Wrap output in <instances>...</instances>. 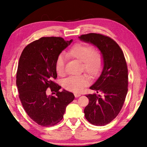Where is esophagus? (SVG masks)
Segmentation results:
<instances>
[{
  "label": "esophagus",
  "mask_w": 147,
  "mask_h": 147,
  "mask_svg": "<svg viewBox=\"0 0 147 147\" xmlns=\"http://www.w3.org/2000/svg\"><path fill=\"white\" fill-rule=\"evenodd\" d=\"M74 96H75V97H80V96H81V94H80L75 93V94H74Z\"/></svg>",
  "instance_id": "esophagus-1"
}]
</instances>
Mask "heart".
Returning a JSON list of instances; mask_svg holds the SVG:
<instances>
[{"instance_id":"1","label":"heart","mask_w":147,"mask_h":147,"mask_svg":"<svg viewBox=\"0 0 147 147\" xmlns=\"http://www.w3.org/2000/svg\"><path fill=\"white\" fill-rule=\"evenodd\" d=\"M68 55L71 58L82 61V68L90 77L98 76L103 67L104 58L101 51L94 49L92 45L79 42L74 45L68 51ZM65 57L63 54H59L55 60V68L57 74L62 77L65 74ZM89 83V77L86 75L71 76L65 79L63 87L65 89L74 92H79Z\"/></svg>"}]
</instances>
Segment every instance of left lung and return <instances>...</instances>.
Here are the masks:
<instances>
[{
    "mask_svg": "<svg viewBox=\"0 0 147 147\" xmlns=\"http://www.w3.org/2000/svg\"><path fill=\"white\" fill-rule=\"evenodd\" d=\"M79 38L95 45L102 54V74L90 87L99 94L86 95L89 102L84 113L90 123L105 126L118 115L128 92V67L125 55L118 43L107 36L89 33L81 35Z\"/></svg>",
    "mask_w": 147,
    "mask_h": 147,
    "instance_id": "obj_1",
    "label": "left lung"
}]
</instances>
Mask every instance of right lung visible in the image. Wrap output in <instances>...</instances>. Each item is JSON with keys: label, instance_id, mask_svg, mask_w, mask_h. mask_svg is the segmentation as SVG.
<instances>
[{"label": "right lung", "instance_id": "right-lung-1", "mask_svg": "<svg viewBox=\"0 0 147 147\" xmlns=\"http://www.w3.org/2000/svg\"><path fill=\"white\" fill-rule=\"evenodd\" d=\"M71 41L61 37H42L28 45L19 58L16 73L19 97L28 115L40 126L59 123L67 105L74 99L73 93L60 92L61 86L55 82V60ZM48 88L55 96H47Z\"/></svg>", "mask_w": 147, "mask_h": 147}]
</instances>
